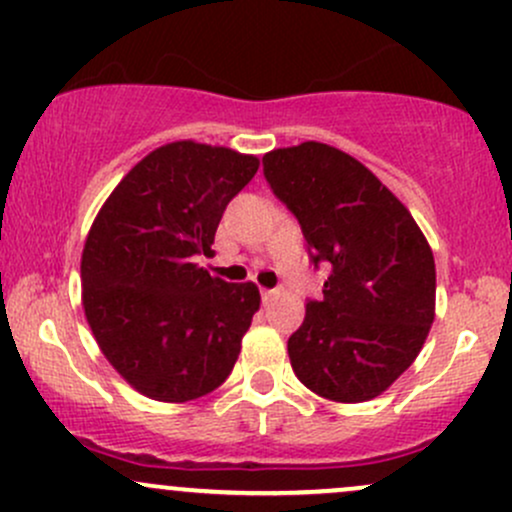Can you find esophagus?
I'll use <instances>...</instances> for the list:
<instances>
[{
    "label": "esophagus",
    "instance_id": "esophagus-1",
    "mask_svg": "<svg viewBox=\"0 0 512 512\" xmlns=\"http://www.w3.org/2000/svg\"><path fill=\"white\" fill-rule=\"evenodd\" d=\"M279 296V289H262V301L269 303Z\"/></svg>",
    "mask_w": 512,
    "mask_h": 512
}]
</instances>
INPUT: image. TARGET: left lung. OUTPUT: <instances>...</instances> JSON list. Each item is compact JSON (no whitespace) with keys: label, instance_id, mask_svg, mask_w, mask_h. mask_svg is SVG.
<instances>
[{"label":"left lung","instance_id":"obj_1","mask_svg":"<svg viewBox=\"0 0 512 512\" xmlns=\"http://www.w3.org/2000/svg\"><path fill=\"white\" fill-rule=\"evenodd\" d=\"M262 170L296 216L313 267L328 265L320 299L289 338L303 386L362 403L398 379L435 318V260L406 206L362 162L323 143L272 150Z\"/></svg>","mask_w":512,"mask_h":512}]
</instances>
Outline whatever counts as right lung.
I'll list each match as a JSON object with an SVG mask.
<instances>
[{"mask_svg": "<svg viewBox=\"0 0 512 512\" xmlns=\"http://www.w3.org/2000/svg\"><path fill=\"white\" fill-rule=\"evenodd\" d=\"M260 160L179 140L138 162L82 252V301L104 357L148 398L184 403L228 379L260 308L252 282L211 277L216 228Z\"/></svg>", "mask_w": 512, "mask_h": 512, "instance_id": "1", "label": "right lung"}]
</instances>
